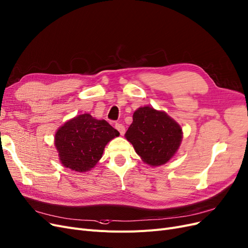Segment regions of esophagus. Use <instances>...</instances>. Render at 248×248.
<instances>
[{
    "label": "esophagus",
    "mask_w": 248,
    "mask_h": 248,
    "mask_svg": "<svg viewBox=\"0 0 248 248\" xmlns=\"http://www.w3.org/2000/svg\"><path fill=\"white\" fill-rule=\"evenodd\" d=\"M115 129L119 132V134L121 135H124V133H125V129H124V124H115Z\"/></svg>",
    "instance_id": "1"
}]
</instances>
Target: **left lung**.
<instances>
[{
    "label": "left lung",
    "instance_id": "obj_1",
    "mask_svg": "<svg viewBox=\"0 0 248 248\" xmlns=\"http://www.w3.org/2000/svg\"><path fill=\"white\" fill-rule=\"evenodd\" d=\"M124 136L144 162L158 167L176 154L183 132L180 124L164 111L144 106L134 112L133 123Z\"/></svg>",
    "mask_w": 248,
    "mask_h": 248
}]
</instances>
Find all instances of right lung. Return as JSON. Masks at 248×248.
I'll use <instances>...</instances> for the list:
<instances>
[{
  "label": "right lung",
  "instance_id": "1",
  "mask_svg": "<svg viewBox=\"0 0 248 248\" xmlns=\"http://www.w3.org/2000/svg\"><path fill=\"white\" fill-rule=\"evenodd\" d=\"M119 133L104 119L85 113L73 117L55 134V147L63 167L78 172L93 169L102 157L106 144Z\"/></svg>",
  "mask_w": 248,
  "mask_h": 248
}]
</instances>
